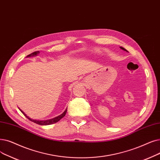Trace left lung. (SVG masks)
<instances>
[{"mask_svg": "<svg viewBox=\"0 0 160 160\" xmlns=\"http://www.w3.org/2000/svg\"><path fill=\"white\" fill-rule=\"evenodd\" d=\"M120 48H121V49H122L123 50H124V51H126V52H128L126 49H125V48H122V47H120Z\"/></svg>", "mask_w": 160, "mask_h": 160, "instance_id": "1", "label": "left lung"}]
</instances>
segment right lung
Segmentation results:
<instances>
[{"label": "right lung", "mask_w": 160, "mask_h": 160, "mask_svg": "<svg viewBox=\"0 0 160 160\" xmlns=\"http://www.w3.org/2000/svg\"><path fill=\"white\" fill-rule=\"evenodd\" d=\"M38 53H39V52H38V51L34 52H32V53H31V54H29V55H27V56H28V57H31V55H32V56H33V55H37ZM19 109L20 110L21 112H22L23 114V115L26 116L27 118H28L29 120H31V122H34V123H37V124L42 125V126H46V125H50V124H53V123H56V122H59L61 118H63L65 116V114H66V113H67V109L65 110V112H64L63 114H61L60 116H58V117H56V118H53V119L48 120L39 121V120H35L31 119L30 118L27 116V115H26V114L23 112V111H22V110H21L20 108H19Z\"/></svg>", "instance_id": "1"}]
</instances>
